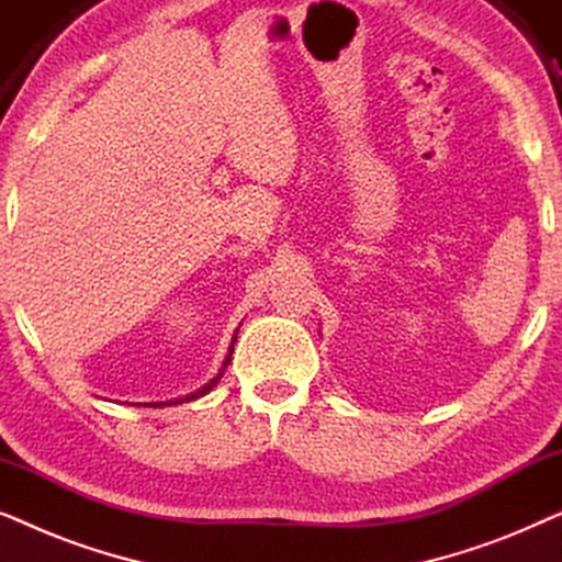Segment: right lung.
<instances>
[{
    "instance_id": "1",
    "label": "right lung",
    "mask_w": 562,
    "mask_h": 562,
    "mask_svg": "<svg viewBox=\"0 0 562 562\" xmlns=\"http://www.w3.org/2000/svg\"><path fill=\"white\" fill-rule=\"evenodd\" d=\"M237 340V335L233 337V342ZM233 345H229V352H227V358H225V363H222V371H225V368L229 366V358H233ZM222 379V373H217V379H212L210 383H206V386H202V389H199L196 391V394H189V396H183V398H179V402H173V404H183V402H191V398H196V396H204L206 394V391H212V386H217V381ZM145 406V404H143ZM148 406H166V402L164 404H148ZM168 406H171V402H168Z\"/></svg>"
}]
</instances>
